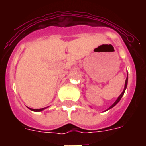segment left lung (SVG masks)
<instances>
[{
  "mask_svg": "<svg viewBox=\"0 0 146 146\" xmlns=\"http://www.w3.org/2000/svg\"><path fill=\"white\" fill-rule=\"evenodd\" d=\"M127 82H128V77H127V80H126V82H125V87H124V89H123V92L121 94H120V96H119V97H118V98L117 100H116V102H114V103H113V104H112V105H111V107H110V108H109L108 109V110H109V109H111V108H113V107H114L116 105V104H117L118 102H120V100L121 99V98L123 97V94H124V92H125V90H126V89H127Z\"/></svg>",
  "mask_w": 146,
  "mask_h": 146,
  "instance_id": "left-lung-1",
  "label": "left lung"
}]
</instances>
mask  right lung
Segmentation results:
<instances>
[{"label":"right lung","instance_id":"add662e5","mask_svg":"<svg viewBox=\"0 0 146 146\" xmlns=\"http://www.w3.org/2000/svg\"><path fill=\"white\" fill-rule=\"evenodd\" d=\"M45 108H41V109H33V108H29V109H30L31 111H42Z\"/></svg>","mask_w":146,"mask_h":146}]
</instances>
